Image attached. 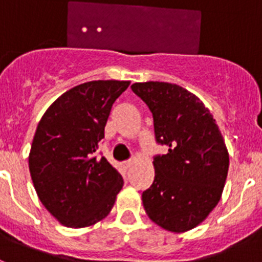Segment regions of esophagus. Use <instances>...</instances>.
Segmentation results:
<instances>
[{"instance_id": "esophagus-1", "label": "esophagus", "mask_w": 262, "mask_h": 262, "mask_svg": "<svg viewBox=\"0 0 262 262\" xmlns=\"http://www.w3.org/2000/svg\"><path fill=\"white\" fill-rule=\"evenodd\" d=\"M131 165H133V161H131V160H126V161H123V163H122V166H123L124 169H129L131 168Z\"/></svg>"}]
</instances>
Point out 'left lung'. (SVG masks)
Here are the masks:
<instances>
[{
	"mask_svg": "<svg viewBox=\"0 0 262 262\" xmlns=\"http://www.w3.org/2000/svg\"><path fill=\"white\" fill-rule=\"evenodd\" d=\"M131 89L151 110L156 143L168 148L154 157V184L142 194L145 212L168 231L191 230L221 200L230 164L223 136L201 99L184 88L148 81Z\"/></svg>",
	"mask_w": 262,
	"mask_h": 262,
	"instance_id": "1",
	"label": "left lung"
}]
</instances>
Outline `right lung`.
<instances>
[{"instance_id": "right-lung-1", "label": "right lung", "mask_w": 262, "mask_h": 262, "mask_svg": "<svg viewBox=\"0 0 262 262\" xmlns=\"http://www.w3.org/2000/svg\"><path fill=\"white\" fill-rule=\"evenodd\" d=\"M129 81H89L48 107L36 127L29 168L39 200L67 227L82 228L107 216L123 178L101 152L115 99Z\"/></svg>"}]
</instances>
